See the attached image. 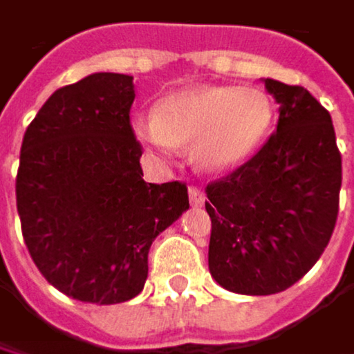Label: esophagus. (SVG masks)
I'll list each match as a JSON object with an SVG mask.
<instances>
[{
  "mask_svg": "<svg viewBox=\"0 0 354 354\" xmlns=\"http://www.w3.org/2000/svg\"><path fill=\"white\" fill-rule=\"evenodd\" d=\"M189 199H191V205H195V207L205 205V193L199 187H191L189 189Z\"/></svg>",
  "mask_w": 354,
  "mask_h": 354,
  "instance_id": "esophagus-1",
  "label": "esophagus"
}]
</instances>
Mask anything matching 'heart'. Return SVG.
Instances as JSON below:
<instances>
[{"label":"heart","mask_w":354,"mask_h":354,"mask_svg":"<svg viewBox=\"0 0 354 354\" xmlns=\"http://www.w3.org/2000/svg\"><path fill=\"white\" fill-rule=\"evenodd\" d=\"M274 124V103L259 88L189 86L161 97L153 115L132 120L134 136L167 157L176 145H191L201 169L224 171L243 163Z\"/></svg>","instance_id":"obj_1"}]
</instances>
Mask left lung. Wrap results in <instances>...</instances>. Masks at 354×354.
I'll use <instances>...</instances> for the list:
<instances>
[{
	"label": "left lung",
	"mask_w": 354,
	"mask_h": 354,
	"mask_svg": "<svg viewBox=\"0 0 354 354\" xmlns=\"http://www.w3.org/2000/svg\"><path fill=\"white\" fill-rule=\"evenodd\" d=\"M278 128L243 165L207 185L209 272L239 295H276L328 247L340 203L342 157L328 109L303 86L266 78Z\"/></svg>",
	"instance_id": "8db88e82"
}]
</instances>
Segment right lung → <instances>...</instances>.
<instances>
[{"label": "right lung", "instance_id": "1", "mask_svg": "<svg viewBox=\"0 0 354 354\" xmlns=\"http://www.w3.org/2000/svg\"><path fill=\"white\" fill-rule=\"evenodd\" d=\"M128 74L57 88L28 124L16 176L26 249L59 292L97 305L134 299L149 249L189 209L185 183L142 180Z\"/></svg>", "mask_w": 354, "mask_h": 354}]
</instances>
